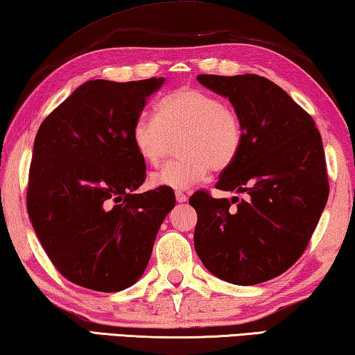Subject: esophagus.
<instances>
[{
	"label": "esophagus",
	"mask_w": 355,
	"mask_h": 355,
	"mask_svg": "<svg viewBox=\"0 0 355 355\" xmlns=\"http://www.w3.org/2000/svg\"><path fill=\"white\" fill-rule=\"evenodd\" d=\"M175 198H177V202H187V200H188V196L182 193V191H177Z\"/></svg>",
	"instance_id": "obj_1"
}]
</instances>
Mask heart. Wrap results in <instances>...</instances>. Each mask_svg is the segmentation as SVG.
Instances as JSON below:
<instances>
[{"label": "heart", "instance_id": "obj_1", "mask_svg": "<svg viewBox=\"0 0 355 355\" xmlns=\"http://www.w3.org/2000/svg\"><path fill=\"white\" fill-rule=\"evenodd\" d=\"M182 157L153 173V187L188 189L202 182L210 168L226 171L237 159L244 140L239 114L214 94L180 87L156 103V118L141 114L132 127V145L150 166L162 161L171 139Z\"/></svg>", "mask_w": 355, "mask_h": 355}]
</instances>
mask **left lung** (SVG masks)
Returning <instances> with one entry per match:
<instances>
[{"instance_id": "obj_1", "label": "left lung", "mask_w": 355, "mask_h": 355, "mask_svg": "<svg viewBox=\"0 0 355 355\" xmlns=\"http://www.w3.org/2000/svg\"><path fill=\"white\" fill-rule=\"evenodd\" d=\"M230 98L244 140L215 188L244 194L189 198L198 214L194 248L214 276L236 285L266 282L287 271L308 247L329 199L322 137L311 114L258 75H199Z\"/></svg>"}]
</instances>
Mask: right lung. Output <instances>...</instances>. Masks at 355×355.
Here are the masks:
<instances>
[{
  "label": "right lung",
  "mask_w": 355,
  "mask_h": 355,
  "mask_svg": "<svg viewBox=\"0 0 355 355\" xmlns=\"http://www.w3.org/2000/svg\"><path fill=\"white\" fill-rule=\"evenodd\" d=\"M164 78L79 86L40 125L26 211L52 264L70 282L119 292L140 279L175 194H135L146 164L132 127Z\"/></svg>",
  "instance_id": "right-lung-1"
}]
</instances>
